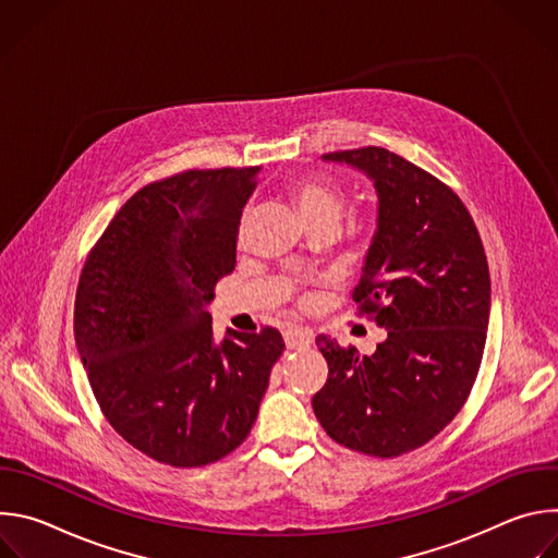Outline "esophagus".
Returning <instances> with one entry per match:
<instances>
[{"label": "esophagus", "mask_w": 558, "mask_h": 558, "mask_svg": "<svg viewBox=\"0 0 558 558\" xmlns=\"http://www.w3.org/2000/svg\"><path fill=\"white\" fill-rule=\"evenodd\" d=\"M284 342H287V349H306L311 347L313 342V333L308 329H289L284 333Z\"/></svg>", "instance_id": "obj_1"}]
</instances>
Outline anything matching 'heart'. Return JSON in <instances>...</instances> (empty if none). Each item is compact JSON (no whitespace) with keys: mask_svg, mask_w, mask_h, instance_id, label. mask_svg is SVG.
Here are the masks:
<instances>
[{"mask_svg":"<svg viewBox=\"0 0 558 558\" xmlns=\"http://www.w3.org/2000/svg\"><path fill=\"white\" fill-rule=\"evenodd\" d=\"M287 196L308 227L338 225L342 214V192L331 179L323 174L293 179L287 185Z\"/></svg>","mask_w":558,"mask_h":558,"instance_id":"heart-1","label":"heart"}]
</instances>
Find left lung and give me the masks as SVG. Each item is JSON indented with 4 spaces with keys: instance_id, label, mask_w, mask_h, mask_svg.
Here are the masks:
<instances>
[{
    "instance_id": "1",
    "label": "left lung",
    "mask_w": 558,
    "mask_h": 558,
    "mask_svg": "<svg viewBox=\"0 0 558 558\" xmlns=\"http://www.w3.org/2000/svg\"><path fill=\"white\" fill-rule=\"evenodd\" d=\"M323 158L375 185L377 231L353 300L388 338L360 357L317 336L329 379L313 395V413L333 441L400 457L454 420L480 373L490 317L486 252L461 198L407 158L375 145Z\"/></svg>"
}]
</instances>
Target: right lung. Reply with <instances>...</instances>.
Listing matches in <instances>:
<instances>
[{"instance_id": "obj_1", "label": "right lung", "mask_w": 558, "mask_h": 558, "mask_svg": "<svg viewBox=\"0 0 558 558\" xmlns=\"http://www.w3.org/2000/svg\"><path fill=\"white\" fill-rule=\"evenodd\" d=\"M258 168L187 170L138 190L90 250L74 300V340L110 426L174 468L241 446L284 351L280 331H227L207 304L235 267Z\"/></svg>"}]
</instances>
